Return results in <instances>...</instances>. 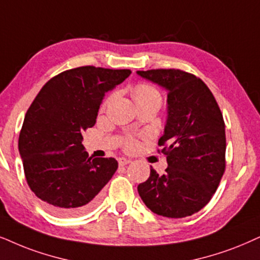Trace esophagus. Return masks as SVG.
I'll return each instance as SVG.
<instances>
[{"label":"esophagus","instance_id":"1","mask_svg":"<svg viewBox=\"0 0 260 260\" xmlns=\"http://www.w3.org/2000/svg\"><path fill=\"white\" fill-rule=\"evenodd\" d=\"M131 160L130 159H126V157H119L118 159V164H119V166H125V165L130 164Z\"/></svg>","mask_w":260,"mask_h":260}]
</instances>
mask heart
I'll return each instance as SVG.
<instances>
[{
	"label": "heart",
	"mask_w": 260,
	"mask_h": 260,
	"mask_svg": "<svg viewBox=\"0 0 260 260\" xmlns=\"http://www.w3.org/2000/svg\"><path fill=\"white\" fill-rule=\"evenodd\" d=\"M134 98L135 100L138 103H143V101H148V100H153V99H157L161 100V95L160 92L155 88L154 86L149 85V83H138V85L135 86V88L133 90ZM107 103V100L104 103L103 106H105ZM138 146V141L134 137H129L125 141V148L127 150H134L136 149Z\"/></svg>",
	"instance_id": "obj_1"
}]
</instances>
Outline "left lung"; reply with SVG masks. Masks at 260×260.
<instances>
[{
	"label": "left lung",
	"instance_id": "left-lung-1",
	"mask_svg": "<svg viewBox=\"0 0 260 260\" xmlns=\"http://www.w3.org/2000/svg\"><path fill=\"white\" fill-rule=\"evenodd\" d=\"M168 90V117L157 149L166 155V173L150 166L137 186L143 203L171 218L190 216L209 203L225 170L224 120L214 94L200 77L180 69L138 70Z\"/></svg>",
	"mask_w": 260,
	"mask_h": 260
}]
</instances>
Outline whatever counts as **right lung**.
<instances>
[{"label": "right lung", "mask_w": 260, "mask_h": 260, "mask_svg": "<svg viewBox=\"0 0 260 260\" xmlns=\"http://www.w3.org/2000/svg\"><path fill=\"white\" fill-rule=\"evenodd\" d=\"M130 69L85 66L50 79L27 110L19 136L25 177L50 212L77 216L98 203L99 192L118 168L113 157H93L82 133L94 126L106 92Z\"/></svg>", "instance_id": "1"}]
</instances>
